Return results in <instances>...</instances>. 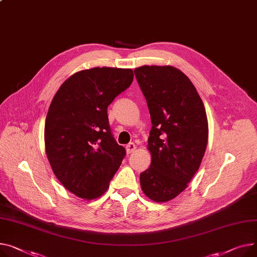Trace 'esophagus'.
I'll list each match as a JSON object with an SVG mask.
<instances>
[{
	"mask_svg": "<svg viewBox=\"0 0 257 257\" xmlns=\"http://www.w3.org/2000/svg\"><path fill=\"white\" fill-rule=\"evenodd\" d=\"M135 149H136V146H135L133 143H130V144H128V145L126 146V151H127L128 154L133 153V152L135 151Z\"/></svg>",
	"mask_w": 257,
	"mask_h": 257,
	"instance_id": "34e87169",
	"label": "esophagus"
}]
</instances>
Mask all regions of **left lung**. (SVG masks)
<instances>
[{"mask_svg": "<svg viewBox=\"0 0 257 257\" xmlns=\"http://www.w3.org/2000/svg\"><path fill=\"white\" fill-rule=\"evenodd\" d=\"M146 97L152 129L151 165L141 174L143 192L153 201L177 197L198 170L209 138L203 102L191 80L173 66L135 68Z\"/></svg>", "mask_w": 257, "mask_h": 257, "instance_id": "left-lung-1", "label": "left lung"}]
</instances>
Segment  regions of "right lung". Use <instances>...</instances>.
Here are the masks:
<instances>
[{
	"instance_id": "obj_1",
	"label": "right lung",
	"mask_w": 257,
	"mask_h": 257,
	"mask_svg": "<svg viewBox=\"0 0 257 257\" xmlns=\"http://www.w3.org/2000/svg\"><path fill=\"white\" fill-rule=\"evenodd\" d=\"M133 76L128 68L81 70L68 77L51 100L45 153L57 179L77 197L103 195L126 155L111 135L107 106L130 87Z\"/></svg>"
}]
</instances>
